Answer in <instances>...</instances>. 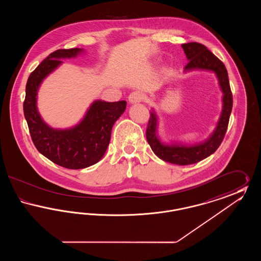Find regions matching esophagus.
Returning a JSON list of instances; mask_svg holds the SVG:
<instances>
[{"label":"esophagus","mask_w":261,"mask_h":261,"mask_svg":"<svg viewBox=\"0 0 261 261\" xmlns=\"http://www.w3.org/2000/svg\"><path fill=\"white\" fill-rule=\"evenodd\" d=\"M142 99H143V95H142V93L139 92V91L132 92V93L129 95V97H128V100H129L130 103H136V102L141 101Z\"/></svg>","instance_id":"obj_1"}]
</instances>
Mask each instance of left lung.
I'll list each match as a JSON object with an SVG mask.
<instances>
[{"instance_id":"left-lung-1","label":"left lung","mask_w":261,"mask_h":261,"mask_svg":"<svg viewBox=\"0 0 261 261\" xmlns=\"http://www.w3.org/2000/svg\"><path fill=\"white\" fill-rule=\"evenodd\" d=\"M182 48L185 51L187 60L189 61L184 68L185 72L200 69L212 71L217 76L219 86L223 93V107L219 120L210 138L201 143L192 146L178 143L165 144L158 136L159 118L156 112L152 109L151 112H149L150 117L146 136L152 151L161 160L178 165H188L206 159L221 145L232 112L233 96L229 84L228 72L223 62L216 58L205 46L199 43L191 42L182 44Z\"/></svg>"}]
</instances>
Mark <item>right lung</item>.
<instances>
[{"label":"right lung","mask_w":261,"mask_h":261,"mask_svg":"<svg viewBox=\"0 0 261 261\" xmlns=\"http://www.w3.org/2000/svg\"><path fill=\"white\" fill-rule=\"evenodd\" d=\"M83 51L73 48L50 54L29 75L23 102L25 119L36 149L50 162L69 169L86 168L101 160L111 141L112 126L126 109L125 100L97 99L83 119L71 128L55 129L43 120L37 109L41 83L62 64L61 60L75 58Z\"/></svg>","instance_id":"add662e5"}]
</instances>
